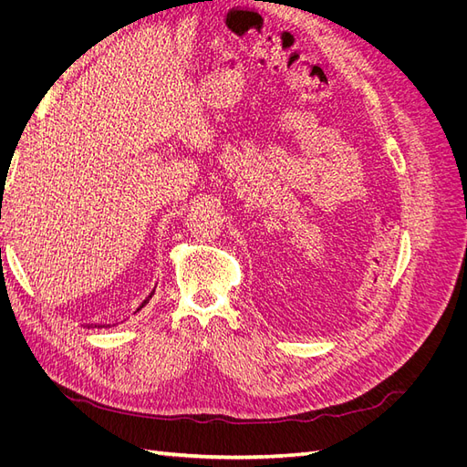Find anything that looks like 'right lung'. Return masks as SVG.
<instances>
[{
	"label": "right lung",
	"instance_id": "obj_1",
	"mask_svg": "<svg viewBox=\"0 0 467 467\" xmlns=\"http://www.w3.org/2000/svg\"><path fill=\"white\" fill-rule=\"evenodd\" d=\"M151 296H153V292H151V294H150V296H148V298H146V300H144V302H142V306H140V307H138V309H142V307H144V306H146V304H148V302H150V298H151Z\"/></svg>",
	"mask_w": 467,
	"mask_h": 467
}]
</instances>
